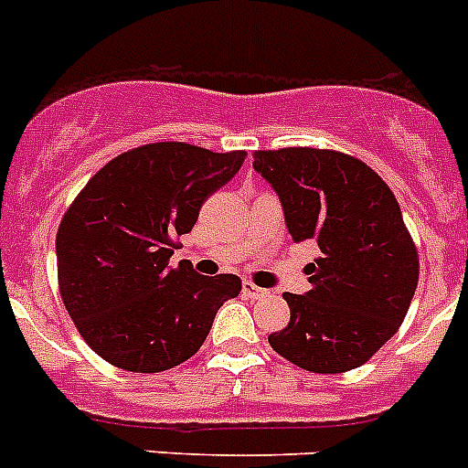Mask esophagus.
<instances>
[{
  "label": "esophagus",
  "mask_w": 468,
  "mask_h": 468,
  "mask_svg": "<svg viewBox=\"0 0 468 468\" xmlns=\"http://www.w3.org/2000/svg\"><path fill=\"white\" fill-rule=\"evenodd\" d=\"M243 294H246V297H250V299H262L264 294H269V292H267V290H262V287H257L255 282L243 281Z\"/></svg>",
  "instance_id": "esophagus-1"
}]
</instances>
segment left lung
Here are the masks:
<instances>
[{"label": "left lung", "instance_id": "obj_1", "mask_svg": "<svg viewBox=\"0 0 468 468\" xmlns=\"http://www.w3.org/2000/svg\"><path fill=\"white\" fill-rule=\"evenodd\" d=\"M294 241L313 239L311 290L285 292L290 323L271 348L313 374L362 367L397 334L420 276V257L397 197L362 160L327 148L255 150Z\"/></svg>", "mask_w": 468, "mask_h": 468}]
</instances>
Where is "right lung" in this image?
<instances>
[{
	"label": "right lung",
	"mask_w": 468,
	"mask_h": 468,
	"mask_svg": "<svg viewBox=\"0 0 468 468\" xmlns=\"http://www.w3.org/2000/svg\"><path fill=\"white\" fill-rule=\"evenodd\" d=\"M243 157L186 141L145 144L101 166L71 201L55 239L59 297L101 359L134 374L178 367L241 292L234 273L199 276L169 257Z\"/></svg>",
	"instance_id": "1"
}]
</instances>
